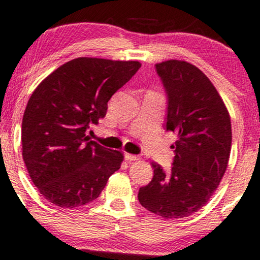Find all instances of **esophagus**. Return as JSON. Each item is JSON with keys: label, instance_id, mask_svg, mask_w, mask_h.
<instances>
[{"label": "esophagus", "instance_id": "34e87169", "mask_svg": "<svg viewBox=\"0 0 260 260\" xmlns=\"http://www.w3.org/2000/svg\"><path fill=\"white\" fill-rule=\"evenodd\" d=\"M125 160L133 162V161H138L139 157L136 155H131V153H125Z\"/></svg>", "mask_w": 260, "mask_h": 260}]
</instances>
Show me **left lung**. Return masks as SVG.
<instances>
[{
  "label": "left lung",
  "instance_id": "left-lung-1",
  "mask_svg": "<svg viewBox=\"0 0 260 260\" xmlns=\"http://www.w3.org/2000/svg\"><path fill=\"white\" fill-rule=\"evenodd\" d=\"M169 95L166 130L177 135L171 171L153 165V177L139 189V202L165 219L185 218L205 205L227 170L231 118L208 77L193 64L170 59L156 64Z\"/></svg>",
  "mask_w": 260,
  "mask_h": 260
}]
</instances>
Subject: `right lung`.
I'll list each match as a JSON object with an SVG mask.
<instances>
[{"label":"right lung","instance_id":"right-lung-1","mask_svg":"<svg viewBox=\"0 0 260 260\" xmlns=\"http://www.w3.org/2000/svg\"><path fill=\"white\" fill-rule=\"evenodd\" d=\"M138 60L79 57L40 83L22 119V157L48 202L75 208L96 200L124 155L85 131L107 115L108 102L139 71Z\"/></svg>","mask_w":260,"mask_h":260}]
</instances>
